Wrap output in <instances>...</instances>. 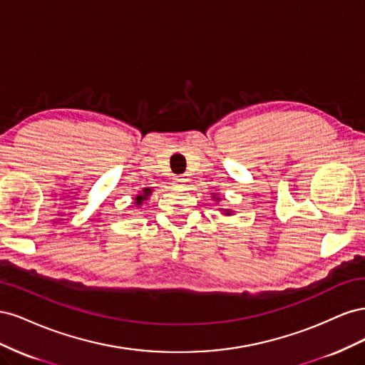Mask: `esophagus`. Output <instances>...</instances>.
<instances>
[{
  "mask_svg": "<svg viewBox=\"0 0 365 365\" xmlns=\"http://www.w3.org/2000/svg\"><path fill=\"white\" fill-rule=\"evenodd\" d=\"M187 185V180L184 176H178V178H175V187H178V189H185Z\"/></svg>",
  "mask_w": 365,
  "mask_h": 365,
  "instance_id": "1",
  "label": "esophagus"
}]
</instances>
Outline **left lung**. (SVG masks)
<instances>
[{
  "label": "left lung",
  "instance_id": "left-lung-1",
  "mask_svg": "<svg viewBox=\"0 0 365 365\" xmlns=\"http://www.w3.org/2000/svg\"><path fill=\"white\" fill-rule=\"evenodd\" d=\"M217 200H219V197H217Z\"/></svg>",
  "mask_w": 365,
  "mask_h": 365
}]
</instances>
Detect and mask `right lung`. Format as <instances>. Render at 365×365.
Here are the masks:
<instances>
[{
  "label": "right lung",
  "instance_id": "add662e5",
  "mask_svg": "<svg viewBox=\"0 0 365 365\" xmlns=\"http://www.w3.org/2000/svg\"><path fill=\"white\" fill-rule=\"evenodd\" d=\"M143 192H148L146 195H149V189H148V190H143ZM146 195H145V196H143V195H141V196H137V197H135L137 204H141V202H143V200H146Z\"/></svg>",
  "mask_w": 365,
  "mask_h": 365
}]
</instances>
